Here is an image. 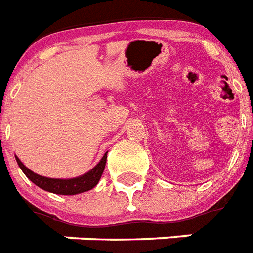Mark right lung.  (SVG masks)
Instances as JSON below:
<instances>
[{
	"label": "right lung",
	"mask_w": 253,
	"mask_h": 253,
	"mask_svg": "<svg viewBox=\"0 0 253 253\" xmlns=\"http://www.w3.org/2000/svg\"><path fill=\"white\" fill-rule=\"evenodd\" d=\"M107 153H104V155L102 157V159L99 161V163L95 167H92L88 172L81 175V176L77 177H70V179H54V177H46L42 176V175H38L34 171H31L30 169H27L26 166L21 162V159L18 158L15 155V159H17L18 166L21 167V169L23 171V173L26 176L32 181V183L38 185L39 188L44 189L46 192H50V193H56V195H78V193H84V192H87L90 189H92L94 187H96V184L99 183L100 177H102V173L104 171V167H106L107 162Z\"/></svg>",
	"instance_id": "1"
}]
</instances>
